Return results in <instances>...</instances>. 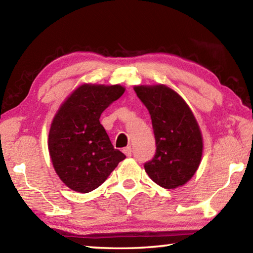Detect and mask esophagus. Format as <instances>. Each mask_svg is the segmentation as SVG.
<instances>
[{"label": "esophagus", "instance_id": "obj_1", "mask_svg": "<svg viewBox=\"0 0 253 253\" xmlns=\"http://www.w3.org/2000/svg\"><path fill=\"white\" fill-rule=\"evenodd\" d=\"M123 152H124V154H125V155H126L127 157L131 156V147H130V146H127V147L124 148Z\"/></svg>", "mask_w": 253, "mask_h": 253}]
</instances>
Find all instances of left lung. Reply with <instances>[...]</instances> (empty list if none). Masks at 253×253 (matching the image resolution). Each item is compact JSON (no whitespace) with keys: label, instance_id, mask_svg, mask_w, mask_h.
Wrapping results in <instances>:
<instances>
[{"label":"left lung","instance_id":"left-lung-1","mask_svg":"<svg viewBox=\"0 0 253 253\" xmlns=\"http://www.w3.org/2000/svg\"><path fill=\"white\" fill-rule=\"evenodd\" d=\"M134 90L149 111L156 140L155 156L145 163V170L168 190L184 185L202 160L203 137L198 121L185 100L168 85H135Z\"/></svg>","mask_w":253,"mask_h":253}]
</instances>
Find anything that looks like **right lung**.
Wrapping results in <instances>:
<instances>
[{"mask_svg": "<svg viewBox=\"0 0 253 253\" xmlns=\"http://www.w3.org/2000/svg\"><path fill=\"white\" fill-rule=\"evenodd\" d=\"M124 92L125 87L121 84H80L54 115L49 154L55 173L70 190L93 191L126 158L114 148L99 122L102 111Z\"/></svg>", "mask_w": 253, "mask_h": 253, "instance_id": "add662e5", "label": "right lung"}]
</instances>
